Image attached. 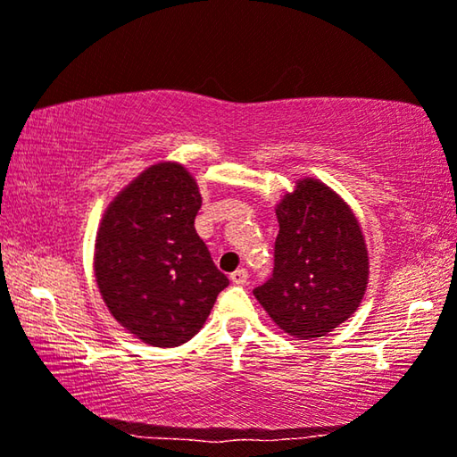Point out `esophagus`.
Returning a JSON list of instances; mask_svg holds the SVG:
<instances>
[{
    "label": "esophagus",
    "instance_id": "1",
    "mask_svg": "<svg viewBox=\"0 0 457 457\" xmlns=\"http://www.w3.org/2000/svg\"><path fill=\"white\" fill-rule=\"evenodd\" d=\"M229 278L234 285H245V280H248V270H245V268H237L236 272H231Z\"/></svg>",
    "mask_w": 457,
    "mask_h": 457
}]
</instances>
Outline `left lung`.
<instances>
[{
  "label": "left lung",
  "instance_id": "left-lung-1",
  "mask_svg": "<svg viewBox=\"0 0 457 457\" xmlns=\"http://www.w3.org/2000/svg\"><path fill=\"white\" fill-rule=\"evenodd\" d=\"M277 217L274 270L254 296L288 336H328L356 313L368 287L370 260L358 217L313 177L282 195Z\"/></svg>",
  "mask_w": 457,
  "mask_h": 457
}]
</instances>
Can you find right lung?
I'll use <instances>...</instances> for the list:
<instances>
[{
  "instance_id": "add662e5",
  "label": "right lung",
  "mask_w": 457,
  "mask_h": 457,
  "mask_svg": "<svg viewBox=\"0 0 457 457\" xmlns=\"http://www.w3.org/2000/svg\"><path fill=\"white\" fill-rule=\"evenodd\" d=\"M199 185L179 162L142 170L107 205L93 272L113 320L154 347L189 342L229 285L195 231Z\"/></svg>"
}]
</instances>
